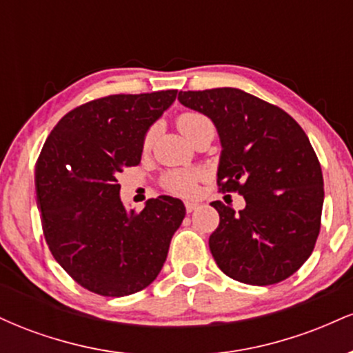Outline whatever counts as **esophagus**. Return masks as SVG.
Segmentation results:
<instances>
[{"instance_id":"obj_1","label":"esophagus","mask_w":353,"mask_h":353,"mask_svg":"<svg viewBox=\"0 0 353 353\" xmlns=\"http://www.w3.org/2000/svg\"><path fill=\"white\" fill-rule=\"evenodd\" d=\"M197 208H199V204H197V202H192V201L185 202V210H188L189 214L194 212V210H196Z\"/></svg>"}]
</instances>
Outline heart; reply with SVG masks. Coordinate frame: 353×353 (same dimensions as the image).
<instances>
[{"mask_svg":"<svg viewBox=\"0 0 353 353\" xmlns=\"http://www.w3.org/2000/svg\"><path fill=\"white\" fill-rule=\"evenodd\" d=\"M210 124V121L201 112H182V114L177 117V128L188 139H192V136L196 134L197 131L202 128V125ZM154 137H156V128H149L145 131L143 137V149L144 151H149L154 143ZM201 179L199 171H172L168 174L165 177V188H168L171 192L177 194V196H190L196 190L197 181Z\"/></svg>","mask_w":353,"mask_h":353,"instance_id":"heart-1","label":"heart"}]
</instances>
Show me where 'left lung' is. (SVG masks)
<instances>
[{
    "label": "left lung",
    "mask_w": 353,
    "mask_h": 353,
    "mask_svg": "<svg viewBox=\"0 0 353 353\" xmlns=\"http://www.w3.org/2000/svg\"><path fill=\"white\" fill-rule=\"evenodd\" d=\"M181 104L210 117L221 137L217 184L244 196L236 212L221 201L210 234L214 261L250 285L285 281L310 257L319 237L323 177L309 137L281 108L236 88L179 92Z\"/></svg>",
    "instance_id": "1"
}]
</instances>
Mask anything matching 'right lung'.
<instances>
[{"label":"right lung","mask_w":353,"mask_h":353,"mask_svg":"<svg viewBox=\"0 0 353 353\" xmlns=\"http://www.w3.org/2000/svg\"><path fill=\"white\" fill-rule=\"evenodd\" d=\"M176 89L112 94L68 112L36 163V199L52 257L79 285L104 297L145 289L163 269L185 208L171 196L125 210L116 176L141 163L143 137Z\"/></svg>","instance_id":"1"}]
</instances>
